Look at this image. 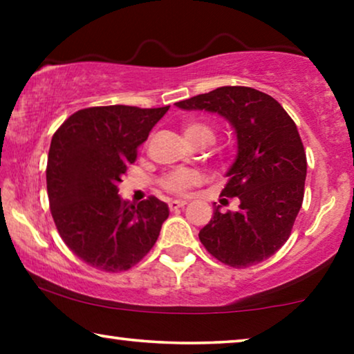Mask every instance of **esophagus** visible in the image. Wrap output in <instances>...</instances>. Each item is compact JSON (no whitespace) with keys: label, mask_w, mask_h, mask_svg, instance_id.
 I'll return each instance as SVG.
<instances>
[{"label":"esophagus","mask_w":354,"mask_h":354,"mask_svg":"<svg viewBox=\"0 0 354 354\" xmlns=\"http://www.w3.org/2000/svg\"><path fill=\"white\" fill-rule=\"evenodd\" d=\"M187 205V200H172L169 201V207H171V211H176L178 207H183Z\"/></svg>","instance_id":"1"}]
</instances>
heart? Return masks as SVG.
Listing matches in <instances>:
<instances>
[{"instance_id": "obj_1", "label": "heart", "mask_w": 354, "mask_h": 354, "mask_svg": "<svg viewBox=\"0 0 354 354\" xmlns=\"http://www.w3.org/2000/svg\"><path fill=\"white\" fill-rule=\"evenodd\" d=\"M183 133H185V138L190 142L192 145H211L214 142V130H212L211 125L203 124V122H190L183 127ZM201 180L200 174L195 171H174L171 174H167L166 178H164L162 185L164 188H167L169 192L174 193H183L187 192L188 188L196 185L198 182Z\"/></svg>"}]
</instances>
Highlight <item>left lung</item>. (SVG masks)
Returning <instances> with one entry per match:
<instances>
[{
	"instance_id": "obj_1",
	"label": "left lung",
	"mask_w": 354,
	"mask_h": 354,
	"mask_svg": "<svg viewBox=\"0 0 354 354\" xmlns=\"http://www.w3.org/2000/svg\"><path fill=\"white\" fill-rule=\"evenodd\" d=\"M207 111L235 130L236 156L222 196H239L234 212L214 207L200 230L205 248L232 268H248L282 248L304 195L306 153L292 118L272 96L250 86H221L176 103Z\"/></svg>"
}]
</instances>
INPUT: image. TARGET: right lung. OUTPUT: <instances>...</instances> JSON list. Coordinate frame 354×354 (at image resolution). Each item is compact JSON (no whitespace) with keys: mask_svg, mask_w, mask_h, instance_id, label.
<instances>
[{"mask_svg":"<svg viewBox=\"0 0 354 354\" xmlns=\"http://www.w3.org/2000/svg\"><path fill=\"white\" fill-rule=\"evenodd\" d=\"M169 106L113 104L80 109L53 135L46 188L61 239L86 264L120 272L156 243L169 206L149 196L120 200L119 183Z\"/></svg>","mask_w":354,"mask_h":354,"instance_id":"obj_1","label":"right lung"}]
</instances>
